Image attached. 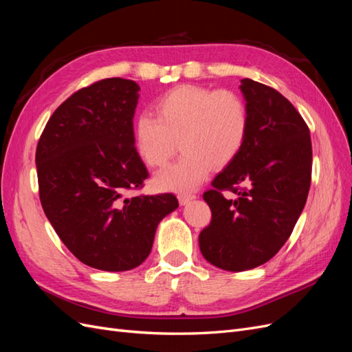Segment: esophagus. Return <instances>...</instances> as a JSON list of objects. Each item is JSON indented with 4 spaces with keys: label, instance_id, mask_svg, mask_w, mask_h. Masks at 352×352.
<instances>
[{
    "label": "esophagus",
    "instance_id": "34e87169",
    "mask_svg": "<svg viewBox=\"0 0 352 352\" xmlns=\"http://www.w3.org/2000/svg\"><path fill=\"white\" fill-rule=\"evenodd\" d=\"M177 198H179V202L182 206H185V204H188L189 201H192L194 198H195V195L194 194H190V192H182V194H179L177 195Z\"/></svg>",
    "mask_w": 352,
    "mask_h": 352
}]
</instances>
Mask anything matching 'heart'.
Instances as JSON below:
<instances>
[{"instance_id":"heart-1","label":"heart","mask_w":352,"mask_h":352,"mask_svg":"<svg viewBox=\"0 0 352 352\" xmlns=\"http://www.w3.org/2000/svg\"><path fill=\"white\" fill-rule=\"evenodd\" d=\"M155 114L138 116L135 145L148 167L162 168L177 150L184 154L157 175L160 189L188 190L199 185L212 167L223 168L235 160L247 142L250 111L232 89H208L182 85L155 102Z\"/></svg>"}]
</instances>
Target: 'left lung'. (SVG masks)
<instances>
[{
  "label": "left lung",
  "mask_w": 352,
  "mask_h": 352,
  "mask_svg": "<svg viewBox=\"0 0 352 352\" xmlns=\"http://www.w3.org/2000/svg\"><path fill=\"white\" fill-rule=\"evenodd\" d=\"M241 91L250 111L247 142L202 195L211 221L198 238L204 258L229 272L258 267L283 247L305 206L313 163L310 129L294 105L251 79L241 80Z\"/></svg>",
  "instance_id": "left-lung-1"
}]
</instances>
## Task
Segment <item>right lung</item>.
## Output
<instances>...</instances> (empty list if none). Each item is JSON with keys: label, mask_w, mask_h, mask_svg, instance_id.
Listing matches in <instances>:
<instances>
[{"label": "right lung", "mask_w": 352, "mask_h": 352, "mask_svg": "<svg viewBox=\"0 0 352 352\" xmlns=\"http://www.w3.org/2000/svg\"><path fill=\"white\" fill-rule=\"evenodd\" d=\"M138 91L122 78L79 89L52 113L36 146L47 219L74 257L105 272L142 264L158 223L179 207L173 194L126 197L148 177L135 148Z\"/></svg>", "instance_id": "obj_1"}]
</instances>
